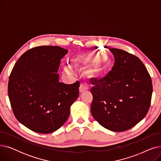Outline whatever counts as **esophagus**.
<instances>
[{"label": "esophagus", "instance_id": "esophagus-1", "mask_svg": "<svg viewBox=\"0 0 161 161\" xmlns=\"http://www.w3.org/2000/svg\"><path fill=\"white\" fill-rule=\"evenodd\" d=\"M87 87L86 86H84L83 84H81L80 87H79V91H80V92H82L85 91L87 90Z\"/></svg>", "mask_w": 161, "mask_h": 161}]
</instances>
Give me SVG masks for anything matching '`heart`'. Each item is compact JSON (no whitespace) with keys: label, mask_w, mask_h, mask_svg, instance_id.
<instances>
[{"label":"heart","mask_w":161,"mask_h":161,"mask_svg":"<svg viewBox=\"0 0 161 161\" xmlns=\"http://www.w3.org/2000/svg\"><path fill=\"white\" fill-rule=\"evenodd\" d=\"M92 65V69L88 72L89 77L95 79L102 78L108 69V58L106 56L100 55L97 52H93L80 55L74 60V66L78 70H86ZM63 73L69 75L72 74V70L69 67H65Z\"/></svg>","instance_id":"1"}]
</instances>
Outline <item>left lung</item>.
<instances>
[{"label":"left lung","instance_id":"8db88e82","mask_svg":"<svg viewBox=\"0 0 161 161\" xmlns=\"http://www.w3.org/2000/svg\"><path fill=\"white\" fill-rule=\"evenodd\" d=\"M112 70L93 83L91 112L103 127L114 132L129 130L145 117L151 104L153 86L140 59L124 50L111 48Z\"/></svg>","mask_w":161,"mask_h":161}]
</instances>
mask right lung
I'll list each match as a JSON object with an SVG mask.
<instances>
[{"instance_id": "obj_1", "label": "right lung", "mask_w": 161, "mask_h": 161, "mask_svg": "<svg viewBox=\"0 0 161 161\" xmlns=\"http://www.w3.org/2000/svg\"><path fill=\"white\" fill-rule=\"evenodd\" d=\"M67 53L59 46L34 47L19 57L12 70L8 92L14 114L34 132L48 134L61 127L78 98V81H58V67Z\"/></svg>"}]
</instances>
